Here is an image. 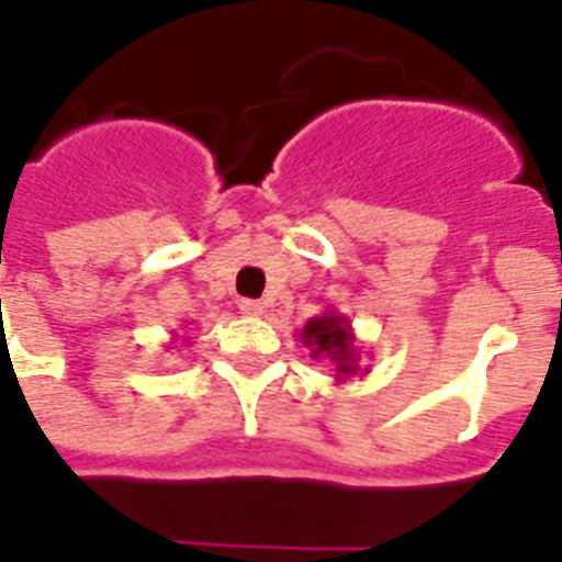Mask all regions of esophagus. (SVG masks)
Here are the masks:
<instances>
[{
  "mask_svg": "<svg viewBox=\"0 0 562 562\" xmlns=\"http://www.w3.org/2000/svg\"><path fill=\"white\" fill-rule=\"evenodd\" d=\"M238 310H241L244 315H263V304L261 301H252V299H244L241 304H238Z\"/></svg>",
  "mask_w": 562,
  "mask_h": 562,
  "instance_id": "1",
  "label": "esophagus"
}]
</instances>
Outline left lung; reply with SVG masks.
Returning a JSON list of instances; mask_svg holds the SVG:
<instances>
[{
  "instance_id": "left-lung-1",
  "label": "left lung",
  "mask_w": 562,
  "mask_h": 562,
  "mask_svg": "<svg viewBox=\"0 0 562 562\" xmlns=\"http://www.w3.org/2000/svg\"><path fill=\"white\" fill-rule=\"evenodd\" d=\"M299 338L304 347H310L315 361H327L333 367V378L338 383L349 378H363L369 372V367H361L363 347L355 338L352 321L333 306L306 321Z\"/></svg>"
}]
</instances>
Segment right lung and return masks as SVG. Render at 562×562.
Instances as JSON below:
<instances>
[{
  "mask_svg": "<svg viewBox=\"0 0 562 562\" xmlns=\"http://www.w3.org/2000/svg\"><path fill=\"white\" fill-rule=\"evenodd\" d=\"M184 340H187V338H184ZM172 344H181V335H176V333H172V335H170V340H167V349H170Z\"/></svg>",
  "mask_w": 562,
  "mask_h": 562,
  "instance_id": "1",
  "label": "right lung"
}]
</instances>
